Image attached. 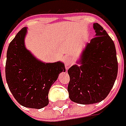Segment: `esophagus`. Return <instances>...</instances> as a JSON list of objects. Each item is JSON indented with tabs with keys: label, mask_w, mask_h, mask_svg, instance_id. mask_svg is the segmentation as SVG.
<instances>
[{
	"label": "esophagus",
	"mask_w": 126,
	"mask_h": 126,
	"mask_svg": "<svg viewBox=\"0 0 126 126\" xmlns=\"http://www.w3.org/2000/svg\"><path fill=\"white\" fill-rule=\"evenodd\" d=\"M64 64H65V66H66V69H68L69 66L72 64V60H71L70 58H68V59H66V60H65V62H64Z\"/></svg>",
	"instance_id": "34e87169"
}]
</instances>
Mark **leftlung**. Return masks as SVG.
I'll list each match as a JSON object with an SVG mask.
<instances>
[{"label":"left lung","mask_w":126,"mask_h":126,"mask_svg":"<svg viewBox=\"0 0 126 126\" xmlns=\"http://www.w3.org/2000/svg\"><path fill=\"white\" fill-rule=\"evenodd\" d=\"M95 37L85 45L79 58L68 69L69 97L79 104H94L106 98L118 74L114 42L106 31L94 23Z\"/></svg>","instance_id":"left-lung-1"}]
</instances>
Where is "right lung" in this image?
<instances>
[{"label": "right lung", "instance_id": "1", "mask_svg": "<svg viewBox=\"0 0 126 126\" xmlns=\"http://www.w3.org/2000/svg\"><path fill=\"white\" fill-rule=\"evenodd\" d=\"M28 28L17 32L7 51L5 78L9 89L22 106L40 109L49 104L48 94L60 73L66 72L64 64L45 62L26 48Z\"/></svg>", "mask_w": 126, "mask_h": 126}]
</instances>
